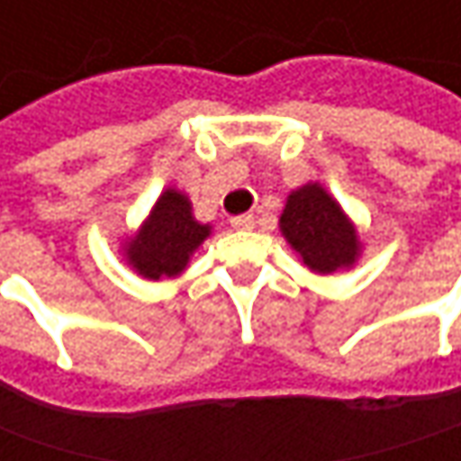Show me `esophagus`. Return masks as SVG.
Returning <instances> with one entry per match:
<instances>
[{"label":"esophagus","instance_id":"esophagus-1","mask_svg":"<svg viewBox=\"0 0 461 461\" xmlns=\"http://www.w3.org/2000/svg\"><path fill=\"white\" fill-rule=\"evenodd\" d=\"M231 227H234V230H252V227H255V216H252V213L234 216V219H231Z\"/></svg>","mask_w":461,"mask_h":461}]
</instances>
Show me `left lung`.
Listing matches in <instances>:
<instances>
[{
    "instance_id": "8db88e82",
    "label": "left lung",
    "mask_w": 461,
    "mask_h": 461,
    "mask_svg": "<svg viewBox=\"0 0 461 461\" xmlns=\"http://www.w3.org/2000/svg\"><path fill=\"white\" fill-rule=\"evenodd\" d=\"M278 230L299 260L317 276L350 270L364 250L356 224L320 183H304L289 193Z\"/></svg>"
}]
</instances>
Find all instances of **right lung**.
Returning <instances> with one entry per match:
<instances>
[{"instance_id":"add662e5","label":"right lung","mask_w":461,"mask_h":461,"mask_svg":"<svg viewBox=\"0 0 461 461\" xmlns=\"http://www.w3.org/2000/svg\"><path fill=\"white\" fill-rule=\"evenodd\" d=\"M211 237V224L193 216L188 193L165 188L154 206L121 242V255L136 276L147 281H170L191 266L193 252Z\"/></svg>"}]
</instances>
